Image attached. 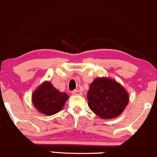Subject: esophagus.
<instances>
[{
	"label": "esophagus",
	"mask_w": 157,
	"mask_h": 157,
	"mask_svg": "<svg viewBox=\"0 0 157 157\" xmlns=\"http://www.w3.org/2000/svg\"><path fill=\"white\" fill-rule=\"evenodd\" d=\"M72 94H73V95H82V93L79 90H74V91L72 92Z\"/></svg>",
	"instance_id": "34e87169"
}]
</instances>
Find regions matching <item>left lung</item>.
<instances>
[{
  "label": "left lung",
  "instance_id": "8db88e82",
  "mask_svg": "<svg viewBox=\"0 0 157 157\" xmlns=\"http://www.w3.org/2000/svg\"><path fill=\"white\" fill-rule=\"evenodd\" d=\"M87 98L90 109L103 119L117 117L129 101L124 88L115 81L107 78L94 79L90 85Z\"/></svg>",
  "mask_w": 157,
  "mask_h": 157
}]
</instances>
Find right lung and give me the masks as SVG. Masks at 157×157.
I'll list each match as a JSON object with an SVG mask.
<instances>
[{
	"label": "right lung",
	"mask_w": 157,
	"mask_h": 157,
	"mask_svg": "<svg viewBox=\"0 0 157 157\" xmlns=\"http://www.w3.org/2000/svg\"><path fill=\"white\" fill-rule=\"evenodd\" d=\"M69 98L66 93L60 92L50 82L42 84L33 92V104L40 112L52 115L59 112Z\"/></svg>",
	"instance_id": "right-lung-1"
}]
</instances>
